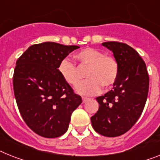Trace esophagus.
<instances>
[{
	"mask_svg": "<svg viewBox=\"0 0 160 160\" xmlns=\"http://www.w3.org/2000/svg\"><path fill=\"white\" fill-rule=\"evenodd\" d=\"M89 99L88 98H86V97H82V103H86L87 101H88Z\"/></svg>",
	"mask_w": 160,
	"mask_h": 160,
	"instance_id": "1",
	"label": "esophagus"
}]
</instances>
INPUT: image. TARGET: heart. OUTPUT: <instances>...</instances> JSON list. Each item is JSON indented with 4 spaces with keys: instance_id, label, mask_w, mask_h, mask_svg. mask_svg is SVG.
<instances>
[{
    "instance_id": "obj_1",
    "label": "heart",
    "mask_w": 160,
    "mask_h": 160,
    "mask_svg": "<svg viewBox=\"0 0 160 160\" xmlns=\"http://www.w3.org/2000/svg\"><path fill=\"white\" fill-rule=\"evenodd\" d=\"M79 68H86V81L76 88L78 94L93 96L101 92V87L109 88L117 81L119 67L117 59L93 47H87L73 55ZM58 72L64 82L72 87L80 82L81 74L75 64L64 58L58 65Z\"/></svg>"
}]
</instances>
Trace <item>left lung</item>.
<instances>
[{
	"label": "left lung",
	"mask_w": 160,
	"mask_h": 160,
	"mask_svg": "<svg viewBox=\"0 0 160 160\" xmlns=\"http://www.w3.org/2000/svg\"><path fill=\"white\" fill-rule=\"evenodd\" d=\"M113 51L119 67L113 89L98 96V111L91 118L94 130L105 137L124 134L135 124L143 111L149 91L146 63L128 45L118 42H103Z\"/></svg>",
	"instance_id": "left-lung-1"
}]
</instances>
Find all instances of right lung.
Segmentation results:
<instances>
[{"label":"right lung","instance_id":"obj_1","mask_svg":"<svg viewBox=\"0 0 160 160\" xmlns=\"http://www.w3.org/2000/svg\"><path fill=\"white\" fill-rule=\"evenodd\" d=\"M78 46L55 42L32 45L16 62L14 93L21 116L38 135L55 138L67 132L71 114L82 103L58 72L62 59Z\"/></svg>","mask_w":160,"mask_h":160}]
</instances>
